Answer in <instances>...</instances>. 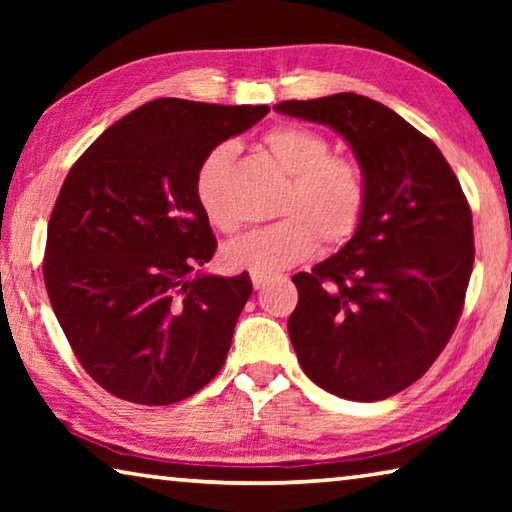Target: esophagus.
Returning <instances> with one entry per match:
<instances>
[{
  "mask_svg": "<svg viewBox=\"0 0 512 512\" xmlns=\"http://www.w3.org/2000/svg\"><path fill=\"white\" fill-rule=\"evenodd\" d=\"M271 273H250V280H253L255 289H264L268 282H271Z\"/></svg>",
  "mask_w": 512,
  "mask_h": 512,
  "instance_id": "34e87169",
  "label": "esophagus"
}]
</instances>
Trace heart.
I'll return each instance as SVG.
<instances>
[{
	"instance_id": "obj_1",
	"label": "heart",
	"mask_w": 512,
	"mask_h": 512,
	"mask_svg": "<svg viewBox=\"0 0 512 512\" xmlns=\"http://www.w3.org/2000/svg\"><path fill=\"white\" fill-rule=\"evenodd\" d=\"M264 149L287 178L275 203V223L248 232L223 248L225 264L250 273L289 268L314 253L318 239L339 246L359 230L368 207L361 164L332 155L325 135L305 126H277L264 135ZM232 146L219 144L194 173V198L212 228L235 232L239 219L225 205L223 176Z\"/></svg>"
}]
</instances>
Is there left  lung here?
Segmentation results:
<instances>
[{
  "label": "left lung",
  "mask_w": 512,
  "mask_h": 512,
  "mask_svg": "<svg viewBox=\"0 0 512 512\" xmlns=\"http://www.w3.org/2000/svg\"><path fill=\"white\" fill-rule=\"evenodd\" d=\"M275 110L334 128L368 183L366 214L348 244L293 275V350L327 393L386 400L418 381L452 339L474 264L472 210L438 146L384 103L341 92Z\"/></svg>",
  "instance_id": "1"
}]
</instances>
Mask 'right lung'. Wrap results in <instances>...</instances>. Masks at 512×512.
<instances>
[{
	"label": "right lung",
	"mask_w": 512,
	"mask_h": 512,
	"mask_svg": "<svg viewBox=\"0 0 512 512\" xmlns=\"http://www.w3.org/2000/svg\"><path fill=\"white\" fill-rule=\"evenodd\" d=\"M266 112L155 99L69 169L47 228L45 287L76 359L119 400L180 402L223 368L253 284L198 271L216 239L194 173Z\"/></svg>",
	"instance_id": "add662e5"
}]
</instances>
